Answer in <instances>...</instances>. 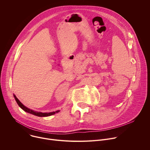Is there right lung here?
Here are the masks:
<instances>
[{"label": "right lung", "instance_id": "add662e5", "mask_svg": "<svg viewBox=\"0 0 150 150\" xmlns=\"http://www.w3.org/2000/svg\"><path fill=\"white\" fill-rule=\"evenodd\" d=\"M14 98L18 103V105L20 106L21 108H22L24 111L28 112V113H31L33 115H36L37 116H40V117H45V116H50V115H54L55 114V113H57L59 112V110H57L56 112H50V113H42V112H35V111H34L31 109H30L28 108H26V106H25L16 97V96L14 95Z\"/></svg>", "mask_w": 150, "mask_h": 150}]
</instances>
